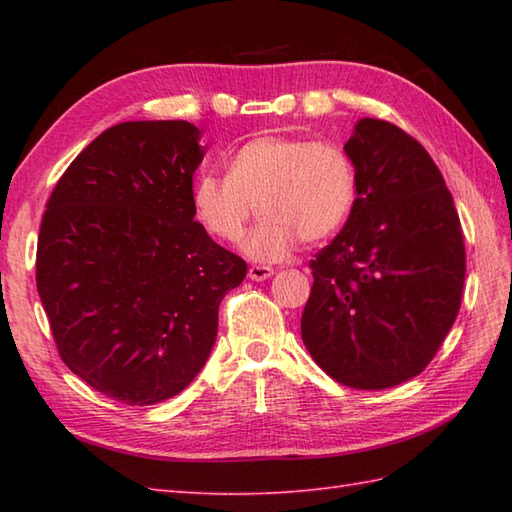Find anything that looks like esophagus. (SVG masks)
Instances as JSON below:
<instances>
[{
    "label": "esophagus",
    "mask_w": 512,
    "mask_h": 512,
    "mask_svg": "<svg viewBox=\"0 0 512 512\" xmlns=\"http://www.w3.org/2000/svg\"><path fill=\"white\" fill-rule=\"evenodd\" d=\"M273 273H275V270L270 266H250L248 268V277L253 281H264L268 277H273Z\"/></svg>",
    "instance_id": "34e87169"
}]
</instances>
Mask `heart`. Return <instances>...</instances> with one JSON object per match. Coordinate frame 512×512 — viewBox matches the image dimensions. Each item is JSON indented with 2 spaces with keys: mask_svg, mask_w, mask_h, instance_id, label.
<instances>
[{
  "mask_svg": "<svg viewBox=\"0 0 512 512\" xmlns=\"http://www.w3.org/2000/svg\"><path fill=\"white\" fill-rule=\"evenodd\" d=\"M356 200V167L330 140L262 136L239 147L226 178L202 171L191 204L198 222L224 242L242 239L255 211L262 222L246 237L255 262H281L303 242L334 235Z\"/></svg>",
  "mask_w": 512,
  "mask_h": 512,
  "instance_id": "heart-1",
  "label": "heart"
}]
</instances>
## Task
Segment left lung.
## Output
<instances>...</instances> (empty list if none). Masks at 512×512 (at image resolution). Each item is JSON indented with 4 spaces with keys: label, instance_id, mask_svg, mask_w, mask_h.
I'll return each instance as SVG.
<instances>
[{
    "label": "left lung",
    "instance_id": "obj_1",
    "mask_svg": "<svg viewBox=\"0 0 512 512\" xmlns=\"http://www.w3.org/2000/svg\"><path fill=\"white\" fill-rule=\"evenodd\" d=\"M343 149L356 200L310 264L301 339L336 383L387 389L431 363L458 317L462 226L436 162L400 127L361 118Z\"/></svg>",
    "mask_w": 512,
    "mask_h": 512
}]
</instances>
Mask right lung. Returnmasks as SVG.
I'll return each instance as SVG.
<instances>
[{
  "instance_id": "right-lung-1",
  "label": "right lung",
  "mask_w": 512,
  "mask_h": 512,
  "mask_svg": "<svg viewBox=\"0 0 512 512\" xmlns=\"http://www.w3.org/2000/svg\"><path fill=\"white\" fill-rule=\"evenodd\" d=\"M187 121H127L96 136L54 187L37 290L63 363L125 405L173 398L200 374L217 308L246 262L195 222L206 149Z\"/></svg>"
}]
</instances>
